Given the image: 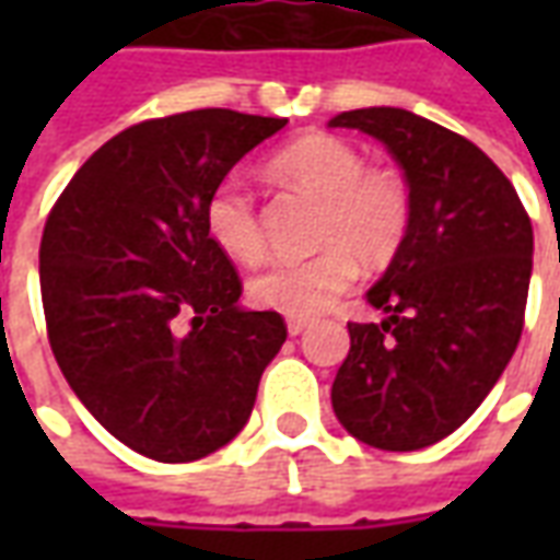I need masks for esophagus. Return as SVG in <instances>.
Here are the masks:
<instances>
[{
    "instance_id": "34e87169",
    "label": "esophagus",
    "mask_w": 560,
    "mask_h": 560,
    "mask_svg": "<svg viewBox=\"0 0 560 560\" xmlns=\"http://www.w3.org/2000/svg\"><path fill=\"white\" fill-rule=\"evenodd\" d=\"M305 329H308V320H303V317H291V320H288V332H291V336H303Z\"/></svg>"
}]
</instances>
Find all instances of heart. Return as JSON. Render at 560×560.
Segmentation results:
<instances>
[{
  "label": "heart",
  "instance_id": "heart-1",
  "mask_svg": "<svg viewBox=\"0 0 560 560\" xmlns=\"http://www.w3.org/2000/svg\"><path fill=\"white\" fill-rule=\"evenodd\" d=\"M267 173L284 188L320 200L312 257H281L248 281L252 303L288 317H315L339 300L360 276L396 260L411 233V185L389 164H365V155L339 135H303L267 161ZM209 240L236 264H255L267 252L255 195L240 176L221 179L203 207Z\"/></svg>",
  "mask_w": 560,
  "mask_h": 560
}]
</instances>
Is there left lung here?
Listing matches in <instances>:
<instances>
[{
	"mask_svg": "<svg viewBox=\"0 0 560 560\" xmlns=\"http://www.w3.org/2000/svg\"><path fill=\"white\" fill-rule=\"evenodd\" d=\"M399 161L411 233L365 300L381 324H348L332 411L377 450H422L480 408L525 327L534 231L516 188L480 147L399 107L339 114Z\"/></svg>",
	"mask_w": 560,
	"mask_h": 560,
	"instance_id": "left-lung-1",
	"label": "left lung"
}]
</instances>
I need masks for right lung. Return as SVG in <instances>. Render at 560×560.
Masks as SVG:
<instances>
[{
	"instance_id": "right-lung-1",
	"label": "right lung",
	"mask_w": 560,
	"mask_h": 560,
	"mask_svg": "<svg viewBox=\"0 0 560 560\" xmlns=\"http://www.w3.org/2000/svg\"><path fill=\"white\" fill-rule=\"evenodd\" d=\"M288 119L224 107L143 119L95 149L44 224L47 339L68 387L116 441L195 462L240 434L288 339L243 312V279L209 240L212 188Z\"/></svg>"
}]
</instances>
